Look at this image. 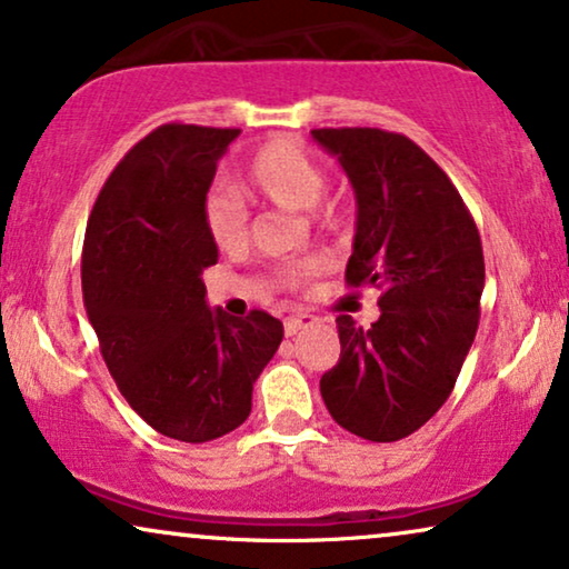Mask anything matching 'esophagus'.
Wrapping results in <instances>:
<instances>
[{
  "label": "esophagus",
  "instance_id": "1",
  "mask_svg": "<svg viewBox=\"0 0 569 569\" xmlns=\"http://www.w3.org/2000/svg\"><path fill=\"white\" fill-rule=\"evenodd\" d=\"M315 322H317V317L315 315H307V312H297V315L286 317V322H283L286 336H297L301 328H312Z\"/></svg>",
  "mask_w": 569,
  "mask_h": 569
}]
</instances>
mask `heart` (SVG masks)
<instances>
[{
  "mask_svg": "<svg viewBox=\"0 0 569 569\" xmlns=\"http://www.w3.org/2000/svg\"><path fill=\"white\" fill-rule=\"evenodd\" d=\"M244 187L260 200L289 210H312L325 192L322 166L299 142L270 140L257 148L244 166ZM208 237L221 252H233L247 239V213L226 189H210L202 202ZM315 264L291 272L293 283L307 278Z\"/></svg>",
  "mask_w": 569,
  "mask_h": 569,
  "instance_id": "obj_1",
  "label": "heart"
}]
</instances>
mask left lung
I'll use <instances>...</instances> for the list:
<instances>
[{
    "label": "left lung",
    "instance_id": "8db88e82",
    "mask_svg": "<svg viewBox=\"0 0 569 569\" xmlns=\"http://www.w3.org/2000/svg\"><path fill=\"white\" fill-rule=\"evenodd\" d=\"M356 194L348 286L382 291L363 330L338 317L340 359L322 375L325 406L369 442L421 429L450 398L479 328L481 237L448 173L406 134L312 130Z\"/></svg>",
    "mask_w": 569,
    "mask_h": 569
}]
</instances>
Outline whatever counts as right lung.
Returning a JSON list of instances; mask_svg holds the SVG:
<instances>
[{
  "instance_id": "1",
  "label": "right lung",
  "mask_w": 569,
  "mask_h": 569,
  "mask_svg": "<svg viewBox=\"0 0 569 569\" xmlns=\"http://www.w3.org/2000/svg\"><path fill=\"white\" fill-rule=\"evenodd\" d=\"M241 130L163 124L121 158L82 247V301L132 411L163 437L210 442L252 411V385L283 340L262 309L244 320L206 301L218 262L202 202Z\"/></svg>"
}]
</instances>
